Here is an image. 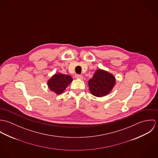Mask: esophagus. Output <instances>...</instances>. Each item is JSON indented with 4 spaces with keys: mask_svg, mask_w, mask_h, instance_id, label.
Here are the masks:
<instances>
[{
    "mask_svg": "<svg viewBox=\"0 0 158 158\" xmlns=\"http://www.w3.org/2000/svg\"><path fill=\"white\" fill-rule=\"evenodd\" d=\"M75 78L77 79H80L82 80L83 78V77L81 75H79V74H77L75 75Z\"/></svg>",
    "mask_w": 158,
    "mask_h": 158,
    "instance_id": "esophagus-1",
    "label": "esophagus"
}]
</instances>
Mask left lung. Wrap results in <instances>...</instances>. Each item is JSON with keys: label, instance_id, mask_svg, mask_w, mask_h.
<instances>
[{"label": "left lung", "instance_id": "1", "mask_svg": "<svg viewBox=\"0 0 158 158\" xmlns=\"http://www.w3.org/2000/svg\"><path fill=\"white\" fill-rule=\"evenodd\" d=\"M115 84V78L113 74L102 69L97 70L88 81L91 94L98 97L108 94L113 89Z\"/></svg>", "mask_w": 158, "mask_h": 158}]
</instances>
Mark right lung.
I'll use <instances>...</instances> for the list:
<instances>
[{"instance_id":"right-lung-1","label":"right lung","mask_w":158,"mask_h":158,"mask_svg":"<svg viewBox=\"0 0 158 158\" xmlns=\"http://www.w3.org/2000/svg\"><path fill=\"white\" fill-rule=\"evenodd\" d=\"M72 80L73 79L70 75L59 73L53 75L48 80L47 85L50 90L55 92L56 94H61Z\"/></svg>"}]
</instances>
